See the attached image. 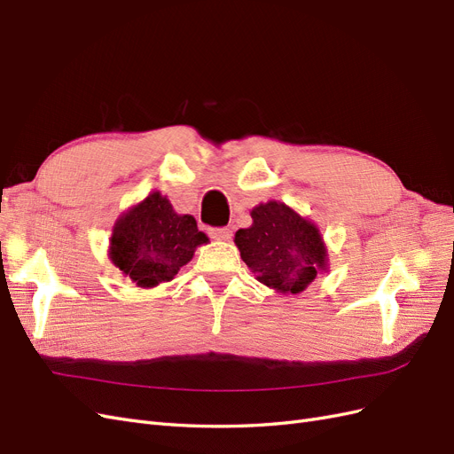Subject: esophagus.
<instances>
[{
	"mask_svg": "<svg viewBox=\"0 0 454 454\" xmlns=\"http://www.w3.org/2000/svg\"><path fill=\"white\" fill-rule=\"evenodd\" d=\"M208 235L214 240H229L231 239V229H227V227H212V229H208Z\"/></svg>",
	"mask_w": 454,
	"mask_h": 454,
	"instance_id": "34e87169",
	"label": "esophagus"
}]
</instances>
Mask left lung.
Returning a JSON list of instances; mask_svg holds the SVG:
<instances>
[{"label":"left lung","instance_id":"left-lung-1","mask_svg":"<svg viewBox=\"0 0 454 454\" xmlns=\"http://www.w3.org/2000/svg\"><path fill=\"white\" fill-rule=\"evenodd\" d=\"M254 223L239 229L235 242L257 280L282 294H299L325 267L318 229L286 204L270 200L252 210Z\"/></svg>","mask_w":454,"mask_h":454}]
</instances>
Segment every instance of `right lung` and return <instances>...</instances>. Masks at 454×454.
<instances>
[{"label": "right lung", "mask_w": 454, "mask_h": 454, "mask_svg": "<svg viewBox=\"0 0 454 454\" xmlns=\"http://www.w3.org/2000/svg\"><path fill=\"white\" fill-rule=\"evenodd\" d=\"M204 242L193 215H177L167 197L153 193L115 223L109 257L132 282L153 287L172 280Z\"/></svg>", "instance_id": "add662e5"}]
</instances>
